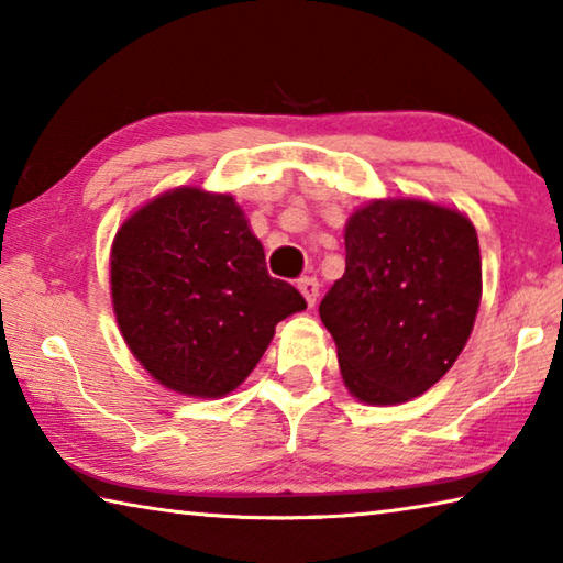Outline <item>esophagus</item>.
Segmentation results:
<instances>
[{
    "mask_svg": "<svg viewBox=\"0 0 563 563\" xmlns=\"http://www.w3.org/2000/svg\"><path fill=\"white\" fill-rule=\"evenodd\" d=\"M298 290L302 292V298H305V302H308V308H312V305H316V300H318L320 283L316 278H300Z\"/></svg>",
    "mask_w": 563,
    "mask_h": 563,
    "instance_id": "obj_1",
    "label": "esophagus"
}]
</instances>
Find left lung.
<instances>
[{
	"label": "left lung",
	"mask_w": 563,
	"mask_h": 563,
	"mask_svg": "<svg viewBox=\"0 0 563 563\" xmlns=\"http://www.w3.org/2000/svg\"><path fill=\"white\" fill-rule=\"evenodd\" d=\"M345 273L320 302L342 383L402 405L446 375L472 335L482 255L470 218L422 198H377L345 225Z\"/></svg>",
	"instance_id": "left-lung-1"
}]
</instances>
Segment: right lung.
Returning a JSON list of instances; mask_svg holds the SVG:
<instances>
[{
    "instance_id": "right-lung-1",
    "label": "right lung",
    "mask_w": 563,
    "mask_h": 563,
    "mask_svg": "<svg viewBox=\"0 0 563 563\" xmlns=\"http://www.w3.org/2000/svg\"><path fill=\"white\" fill-rule=\"evenodd\" d=\"M111 302L131 355L158 385L218 399L243 383L275 325L308 308L275 280L233 196L180 186L151 198L111 243Z\"/></svg>"
}]
</instances>
